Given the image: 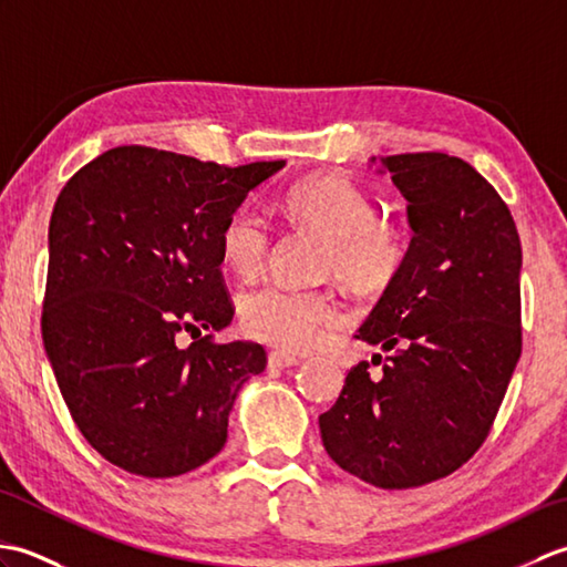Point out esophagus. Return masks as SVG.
<instances>
[{
  "instance_id": "1",
  "label": "esophagus",
  "mask_w": 567,
  "mask_h": 567,
  "mask_svg": "<svg viewBox=\"0 0 567 567\" xmlns=\"http://www.w3.org/2000/svg\"><path fill=\"white\" fill-rule=\"evenodd\" d=\"M299 363H302V358L290 355V353H282V351H270L268 353V365L277 368V370L292 368V365H299Z\"/></svg>"
}]
</instances>
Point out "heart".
<instances>
[{
    "instance_id": "obj_1",
    "label": "heart",
    "mask_w": 567,
    "mask_h": 567,
    "mask_svg": "<svg viewBox=\"0 0 567 567\" xmlns=\"http://www.w3.org/2000/svg\"><path fill=\"white\" fill-rule=\"evenodd\" d=\"M285 212L329 236L323 270L363 292H382L402 275L409 238L400 224L378 216L365 189L339 175L302 179L287 189ZM224 262L244 280L258 277L270 258V224L250 207L226 216L219 234ZM240 327L282 353H307L346 321L339 299L321 290L265 285L240 299Z\"/></svg>"
}]
</instances>
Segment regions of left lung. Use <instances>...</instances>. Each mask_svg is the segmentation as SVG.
<instances>
[{"instance_id": "left-lung-1", "label": "left lung", "mask_w": 567, "mask_h": 567, "mask_svg": "<svg viewBox=\"0 0 567 567\" xmlns=\"http://www.w3.org/2000/svg\"><path fill=\"white\" fill-rule=\"evenodd\" d=\"M382 165L414 236L355 339L390 355L380 378L368 360L351 368L319 429L346 473L406 489L455 473L495 424L522 355V240L497 189L455 155Z\"/></svg>"}]
</instances>
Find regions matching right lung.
I'll use <instances>...</instances> for the list:
<instances>
[{
	"label": "right lung",
	"mask_w": 567,
	"mask_h": 567,
	"mask_svg": "<svg viewBox=\"0 0 567 567\" xmlns=\"http://www.w3.org/2000/svg\"><path fill=\"white\" fill-rule=\"evenodd\" d=\"M282 165L228 167L118 146L60 189L43 346L72 421L110 463L175 477L224 449L240 384L268 355L260 343L214 339L234 319L219 234ZM185 330L187 349L178 346Z\"/></svg>",
	"instance_id": "right-lung-1"
}]
</instances>
